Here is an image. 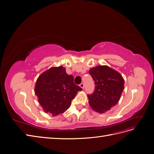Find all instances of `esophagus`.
<instances>
[{
  "label": "esophagus",
  "mask_w": 154,
  "mask_h": 154,
  "mask_svg": "<svg viewBox=\"0 0 154 154\" xmlns=\"http://www.w3.org/2000/svg\"><path fill=\"white\" fill-rule=\"evenodd\" d=\"M79 86H80V87H81L82 88H83V89L84 88V83H81V84H80L79 85Z\"/></svg>",
  "instance_id": "esophagus-1"
}]
</instances>
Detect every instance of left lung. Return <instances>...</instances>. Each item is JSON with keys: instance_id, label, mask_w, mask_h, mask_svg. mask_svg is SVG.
<instances>
[{"instance_id": "obj_1", "label": "left lung", "mask_w": 154, "mask_h": 154, "mask_svg": "<svg viewBox=\"0 0 154 154\" xmlns=\"http://www.w3.org/2000/svg\"><path fill=\"white\" fill-rule=\"evenodd\" d=\"M89 74L94 80L95 89L87 95L90 106L104 113L118 103L124 88V80L118 72L106 66L92 68Z\"/></svg>"}]
</instances>
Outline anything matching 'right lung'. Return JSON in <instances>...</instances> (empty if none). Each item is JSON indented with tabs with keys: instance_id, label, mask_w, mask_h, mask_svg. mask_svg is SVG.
<instances>
[{
	"instance_id": "right-lung-1",
	"label": "right lung",
	"mask_w": 154,
	"mask_h": 154,
	"mask_svg": "<svg viewBox=\"0 0 154 154\" xmlns=\"http://www.w3.org/2000/svg\"><path fill=\"white\" fill-rule=\"evenodd\" d=\"M82 88L75 84L74 77L68 75L62 66L52 67L37 80L35 93L47 113L53 116L62 114L70 106L78 91Z\"/></svg>"
}]
</instances>
